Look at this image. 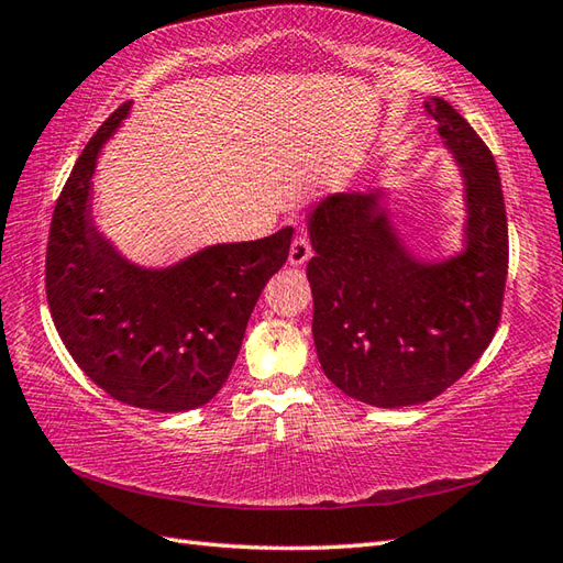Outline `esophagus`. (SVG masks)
Segmentation results:
<instances>
[{
    "label": "esophagus",
    "mask_w": 563,
    "mask_h": 563,
    "mask_svg": "<svg viewBox=\"0 0 563 563\" xmlns=\"http://www.w3.org/2000/svg\"><path fill=\"white\" fill-rule=\"evenodd\" d=\"M309 256H312V244H309V239L305 234H297L290 244V266H305Z\"/></svg>",
    "instance_id": "34e87169"
}]
</instances>
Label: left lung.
Here are the masks:
<instances>
[{"instance_id":"8db88e82","label":"left lung","mask_w":563,"mask_h":563,"mask_svg":"<svg viewBox=\"0 0 563 563\" xmlns=\"http://www.w3.org/2000/svg\"><path fill=\"white\" fill-rule=\"evenodd\" d=\"M426 111L464 178L460 254L416 258L379 190L329 196L309 212L321 369L343 394L379 409L452 387L492 343L504 307L508 222L494 154L448 101L428 99Z\"/></svg>"}]
</instances>
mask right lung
Listing matches in <instances>:
<instances>
[{"label":"right lung","mask_w":563,"mask_h":563,"mask_svg":"<svg viewBox=\"0 0 563 563\" xmlns=\"http://www.w3.org/2000/svg\"><path fill=\"white\" fill-rule=\"evenodd\" d=\"M130 106L106 118L55 202L45 292L59 339L91 382L128 406L178 413L208 404L230 377L258 295L288 258L292 227L206 246L166 268L118 254L93 224L91 176Z\"/></svg>","instance_id":"1"}]
</instances>
